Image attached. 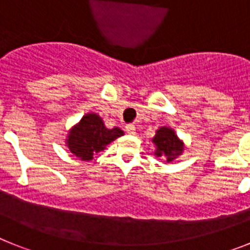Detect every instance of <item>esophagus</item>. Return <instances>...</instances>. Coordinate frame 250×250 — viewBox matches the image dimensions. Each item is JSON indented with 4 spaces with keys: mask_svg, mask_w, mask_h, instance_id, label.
Wrapping results in <instances>:
<instances>
[{
    "mask_svg": "<svg viewBox=\"0 0 250 250\" xmlns=\"http://www.w3.org/2000/svg\"><path fill=\"white\" fill-rule=\"evenodd\" d=\"M125 131H126V134H129V135H135L136 127L134 126L132 124H127L126 126H125Z\"/></svg>",
    "mask_w": 250,
    "mask_h": 250,
    "instance_id": "obj_1",
    "label": "esophagus"
}]
</instances>
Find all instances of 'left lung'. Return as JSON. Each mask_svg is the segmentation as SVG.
<instances>
[{"label": "left lung", "mask_w": 250, "mask_h": 250, "mask_svg": "<svg viewBox=\"0 0 250 250\" xmlns=\"http://www.w3.org/2000/svg\"><path fill=\"white\" fill-rule=\"evenodd\" d=\"M152 143L156 146L155 155L165 159L167 163H170L179 155H182L183 150H184L183 143L175 135L174 130L167 126L160 127L156 131L155 136L152 139Z\"/></svg>", "instance_id": "obj_1"}]
</instances>
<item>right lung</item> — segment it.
Here are the masks:
<instances>
[{
    "label": "right lung",
    "instance_id": "obj_1",
    "mask_svg": "<svg viewBox=\"0 0 250 250\" xmlns=\"http://www.w3.org/2000/svg\"><path fill=\"white\" fill-rule=\"evenodd\" d=\"M123 135L124 131L119 127H105L99 115L87 114L70 130L66 143L75 156L89 161L96 152L103 151L106 145Z\"/></svg>",
    "mask_w": 250,
    "mask_h": 250
}]
</instances>
